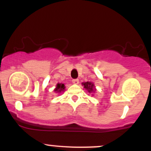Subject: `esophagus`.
Instances as JSON below:
<instances>
[{"mask_svg":"<svg viewBox=\"0 0 151 151\" xmlns=\"http://www.w3.org/2000/svg\"><path fill=\"white\" fill-rule=\"evenodd\" d=\"M72 83H73L74 84H79V79H73V80H72Z\"/></svg>","mask_w":151,"mask_h":151,"instance_id":"1","label":"esophagus"}]
</instances>
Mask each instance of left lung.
<instances>
[{
  "label": "left lung",
  "instance_id": "left-lung-1",
  "mask_svg": "<svg viewBox=\"0 0 151 151\" xmlns=\"http://www.w3.org/2000/svg\"><path fill=\"white\" fill-rule=\"evenodd\" d=\"M82 85L84 86V89L87 90L89 93H93V91H96L94 84L92 82H91V81H86V82L82 83Z\"/></svg>",
  "mask_w": 151,
  "mask_h": 151
}]
</instances>
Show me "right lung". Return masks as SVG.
<instances>
[{"mask_svg":"<svg viewBox=\"0 0 151 151\" xmlns=\"http://www.w3.org/2000/svg\"><path fill=\"white\" fill-rule=\"evenodd\" d=\"M65 86L64 84H57L56 88H55L54 91H56V93H61V91H65Z\"/></svg>","mask_w":151,"mask_h":151,"instance_id":"obj_1","label":"right lung"}]
</instances>
